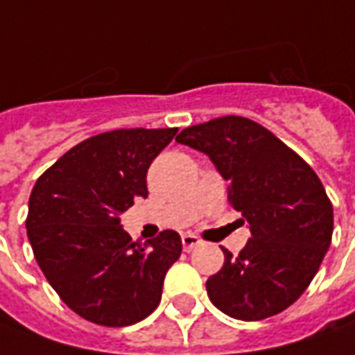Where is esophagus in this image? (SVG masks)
Returning <instances> with one entry per match:
<instances>
[{
    "instance_id": "34e87169",
    "label": "esophagus",
    "mask_w": 355,
    "mask_h": 355,
    "mask_svg": "<svg viewBox=\"0 0 355 355\" xmlns=\"http://www.w3.org/2000/svg\"><path fill=\"white\" fill-rule=\"evenodd\" d=\"M200 244H202V240L196 236V234H192V232L182 234V248H184V252H192V250L200 246Z\"/></svg>"
}]
</instances>
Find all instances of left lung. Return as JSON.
I'll return each instance as SVG.
<instances>
[{
  "label": "left lung",
  "mask_w": 355,
  "mask_h": 355,
  "mask_svg": "<svg viewBox=\"0 0 355 355\" xmlns=\"http://www.w3.org/2000/svg\"><path fill=\"white\" fill-rule=\"evenodd\" d=\"M178 144L209 155L229 182L230 205L252 238L205 288L213 306L240 321H261L306 292L333 238V203L315 171L265 126L219 117L184 128Z\"/></svg>",
  "instance_id": "left-lung-1"
}]
</instances>
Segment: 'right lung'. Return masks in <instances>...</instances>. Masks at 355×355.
<instances>
[{
    "mask_svg": "<svg viewBox=\"0 0 355 355\" xmlns=\"http://www.w3.org/2000/svg\"><path fill=\"white\" fill-rule=\"evenodd\" d=\"M178 128H119L76 144L36 180L26 232L40 269L74 313L103 327L142 321L182 252L175 230L135 242L121 215L148 196L152 161Z\"/></svg>",
    "mask_w": 355,
    "mask_h": 355,
    "instance_id": "right-lung-1",
    "label": "right lung"
}]
</instances>
